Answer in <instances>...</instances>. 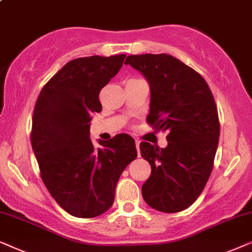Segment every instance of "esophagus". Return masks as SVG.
Returning a JSON list of instances; mask_svg holds the SVG:
<instances>
[{
    "instance_id": "1",
    "label": "esophagus",
    "mask_w": 252,
    "mask_h": 252,
    "mask_svg": "<svg viewBox=\"0 0 252 252\" xmlns=\"http://www.w3.org/2000/svg\"><path fill=\"white\" fill-rule=\"evenodd\" d=\"M139 144H140L139 140H136V147H137V151L139 150ZM138 153H139V151H138Z\"/></svg>"
}]
</instances>
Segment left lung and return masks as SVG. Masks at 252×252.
<instances>
[{
	"instance_id": "8db88e82",
	"label": "left lung",
	"mask_w": 252,
	"mask_h": 252,
	"mask_svg": "<svg viewBox=\"0 0 252 252\" xmlns=\"http://www.w3.org/2000/svg\"><path fill=\"white\" fill-rule=\"evenodd\" d=\"M124 63L150 83L146 122L168 132L166 149L139 144L151 165L143 198L160 212H181L198 198L213 169L220 135L213 94L198 72L168 54L130 55Z\"/></svg>"
}]
</instances>
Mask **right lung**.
Instances as JSON below:
<instances>
[{
  "label": "right lung",
  "instance_id": "1",
  "mask_svg": "<svg viewBox=\"0 0 252 252\" xmlns=\"http://www.w3.org/2000/svg\"><path fill=\"white\" fill-rule=\"evenodd\" d=\"M126 54L79 58L56 72L36 99L31 144L40 176L56 203L77 218H94L113 205L126 167L137 158L135 139L120 133L95 147L90 139L99 93L119 72Z\"/></svg>",
  "mask_w": 252,
  "mask_h": 252
}]
</instances>
